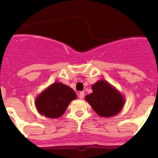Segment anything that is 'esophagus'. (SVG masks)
I'll list each match as a JSON object with an SVG mask.
<instances>
[{
    "label": "esophagus",
    "mask_w": 158,
    "mask_h": 158,
    "mask_svg": "<svg viewBox=\"0 0 158 158\" xmlns=\"http://www.w3.org/2000/svg\"><path fill=\"white\" fill-rule=\"evenodd\" d=\"M84 96H85V93H84V92H81V93H79V98L83 99Z\"/></svg>",
    "instance_id": "1"
}]
</instances>
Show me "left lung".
<instances>
[{"instance_id":"8db88e82","label":"left lung","mask_w":158,"mask_h":158,"mask_svg":"<svg viewBox=\"0 0 158 158\" xmlns=\"http://www.w3.org/2000/svg\"><path fill=\"white\" fill-rule=\"evenodd\" d=\"M92 89L93 92L86 96L85 100L100 116L111 117L120 111L124 104L123 97L110 84L99 81Z\"/></svg>"}]
</instances>
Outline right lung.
<instances>
[{
  "label": "right lung",
  "mask_w": 158,
  "mask_h": 158,
  "mask_svg": "<svg viewBox=\"0 0 158 158\" xmlns=\"http://www.w3.org/2000/svg\"><path fill=\"white\" fill-rule=\"evenodd\" d=\"M76 93L69 86L62 83H54L38 96L35 105L41 115L51 118L62 116Z\"/></svg>",
  "instance_id": "obj_1"
}]
</instances>
